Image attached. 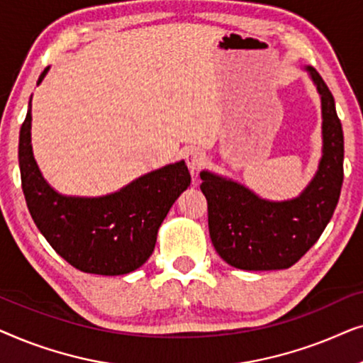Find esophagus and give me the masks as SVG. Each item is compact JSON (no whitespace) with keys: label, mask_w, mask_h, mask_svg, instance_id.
<instances>
[{"label":"esophagus","mask_w":363,"mask_h":363,"mask_svg":"<svg viewBox=\"0 0 363 363\" xmlns=\"http://www.w3.org/2000/svg\"><path fill=\"white\" fill-rule=\"evenodd\" d=\"M185 162H186L188 168H190V172L196 173L203 165H205L206 155H205V152L198 150V148H191V150H188L185 153Z\"/></svg>","instance_id":"34e87169"}]
</instances>
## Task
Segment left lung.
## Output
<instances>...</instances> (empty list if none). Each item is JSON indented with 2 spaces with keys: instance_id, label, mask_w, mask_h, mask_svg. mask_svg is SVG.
<instances>
[{
  "instance_id": "left-lung-1",
  "label": "left lung",
  "mask_w": 363,
  "mask_h": 363,
  "mask_svg": "<svg viewBox=\"0 0 363 363\" xmlns=\"http://www.w3.org/2000/svg\"><path fill=\"white\" fill-rule=\"evenodd\" d=\"M304 71L320 96L322 157L301 195L272 201L231 178L203 170L211 242L223 261L245 271L287 269L319 240L344 182V132L334 97L314 67Z\"/></svg>"
}]
</instances>
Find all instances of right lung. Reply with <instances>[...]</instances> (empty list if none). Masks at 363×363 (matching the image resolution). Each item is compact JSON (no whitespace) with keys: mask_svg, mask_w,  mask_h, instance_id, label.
<instances>
[{"mask_svg":"<svg viewBox=\"0 0 363 363\" xmlns=\"http://www.w3.org/2000/svg\"><path fill=\"white\" fill-rule=\"evenodd\" d=\"M49 67L38 79L46 77ZM31 99L19 130V170L28 210L52 250L82 272L122 276L152 256L158 228L190 186L185 162H175L104 196H67L39 170L31 145Z\"/></svg>","mask_w":363,"mask_h":363,"instance_id":"1","label":"right lung"}]
</instances>
